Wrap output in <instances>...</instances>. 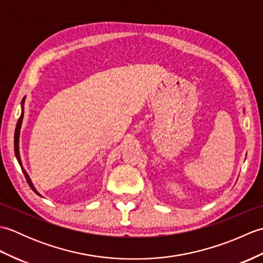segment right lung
Here are the masks:
<instances>
[{
	"label": "right lung",
	"mask_w": 263,
	"mask_h": 263,
	"mask_svg": "<svg viewBox=\"0 0 263 263\" xmlns=\"http://www.w3.org/2000/svg\"><path fill=\"white\" fill-rule=\"evenodd\" d=\"M24 103H25V98L22 99V102H21V104H22V106H24ZM22 119H24V110H22V113H21V115H20V117H19V120H18V122H16V126H15V132H14V153H15V157H16V159H18V161H19V164H20V166H21V158H20V154H19V133H20V127H21V123H22ZM22 168V167H21ZM22 172H24V174H25V177H26V180H27V183L29 184V186L31 187V190L33 192H36L38 195H41L39 194L37 191H36V189L33 187V185H32V183H31V181H30V177L28 176V174H27V172L22 168Z\"/></svg>",
	"instance_id": "1"
}]
</instances>
